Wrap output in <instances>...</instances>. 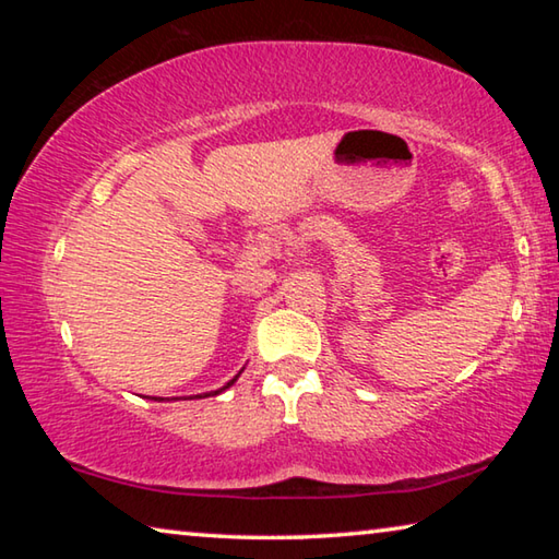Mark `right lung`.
Instances as JSON below:
<instances>
[{"instance_id":"obj_1","label":"right lung","mask_w":559,"mask_h":559,"mask_svg":"<svg viewBox=\"0 0 559 559\" xmlns=\"http://www.w3.org/2000/svg\"><path fill=\"white\" fill-rule=\"evenodd\" d=\"M234 380H236V377H234ZM234 380H231L229 384H226V386H231V384H234ZM226 386H224V390H226ZM224 390H219V392H224ZM219 392H214V394H219Z\"/></svg>"}]
</instances>
